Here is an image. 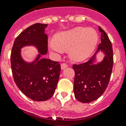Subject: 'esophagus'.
<instances>
[{
  "mask_svg": "<svg viewBox=\"0 0 126 126\" xmlns=\"http://www.w3.org/2000/svg\"><path fill=\"white\" fill-rule=\"evenodd\" d=\"M67 67H68V65H67L66 63H63L61 64V68H62V70H63V69H64L65 68H66Z\"/></svg>",
  "mask_w": 126,
  "mask_h": 126,
  "instance_id": "esophagus-1",
  "label": "esophagus"
}]
</instances>
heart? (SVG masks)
I'll use <instances>...</instances> for the list:
<instances>
[{
    "label": "heart",
    "mask_w": 126,
    "mask_h": 126,
    "mask_svg": "<svg viewBox=\"0 0 126 126\" xmlns=\"http://www.w3.org/2000/svg\"><path fill=\"white\" fill-rule=\"evenodd\" d=\"M98 38L94 29L80 27L57 34L54 42L49 44V48L57 54L63 52V49H69V54L72 60L82 61L94 51Z\"/></svg>",
    "instance_id": "obj_1"
}]
</instances>
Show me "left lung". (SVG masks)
<instances>
[{
	"label": "left lung",
	"instance_id": "1",
	"mask_svg": "<svg viewBox=\"0 0 126 126\" xmlns=\"http://www.w3.org/2000/svg\"><path fill=\"white\" fill-rule=\"evenodd\" d=\"M101 43L94 55L85 63L72 66L75 72L74 93L75 97L83 103L98 99L106 90L112 72L113 54L111 43L105 32L99 27ZM101 50L105 56L102 62L93 64L96 54Z\"/></svg>",
	"mask_w": 126,
	"mask_h": 126
}]
</instances>
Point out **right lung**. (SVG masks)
<instances>
[{"label": "right lung", "instance_id": "1", "mask_svg": "<svg viewBox=\"0 0 126 126\" xmlns=\"http://www.w3.org/2000/svg\"><path fill=\"white\" fill-rule=\"evenodd\" d=\"M47 24L36 23L27 28L15 39L11 50V66L18 88L35 101L49 99L54 94L59 79L61 67L58 62L41 58L47 52ZM34 45L40 54L32 63H27L20 55V49Z\"/></svg>", "mask_w": 126, "mask_h": 126}]
</instances>
